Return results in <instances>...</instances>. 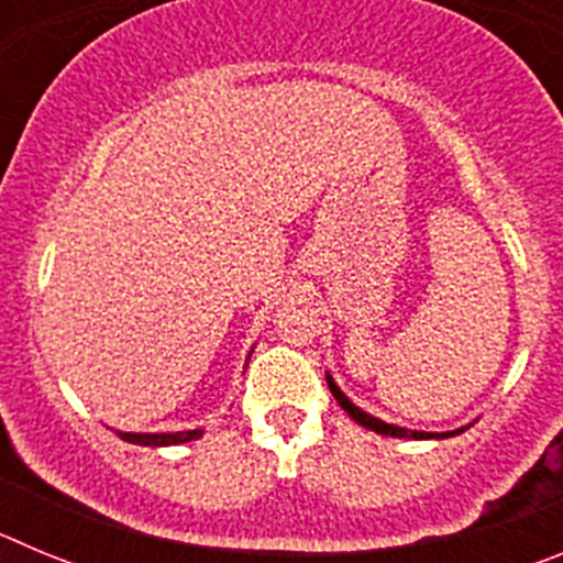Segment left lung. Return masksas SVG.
<instances>
[{
    "mask_svg": "<svg viewBox=\"0 0 563 563\" xmlns=\"http://www.w3.org/2000/svg\"><path fill=\"white\" fill-rule=\"evenodd\" d=\"M327 383H330V391H332V397H335V400H338V406H341V409L346 411V415H350L352 420L361 422L363 429H372V431H377V434H386V437H415V440H431V437H454V434H460V431H465V429H460V431H445V434H429V431H406V429H400V426H389V422L377 420V417H372V415H366V411L357 409L355 402H352L350 397H346L341 389H338L335 380H332L330 375H327Z\"/></svg>",
    "mask_w": 563,
    "mask_h": 563,
    "instance_id": "1",
    "label": "left lung"
}]
</instances>
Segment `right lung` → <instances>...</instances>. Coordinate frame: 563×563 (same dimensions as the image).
Returning a JSON list of instances; mask_svg holds the SVG:
<instances>
[{
	"label": "right lung",
	"instance_id": "1",
	"mask_svg": "<svg viewBox=\"0 0 563 563\" xmlns=\"http://www.w3.org/2000/svg\"><path fill=\"white\" fill-rule=\"evenodd\" d=\"M118 437L134 442V445H177V442L200 440L202 431H177V434H126V431H118Z\"/></svg>",
	"mask_w": 563,
	"mask_h": 563
}]
</instances>
